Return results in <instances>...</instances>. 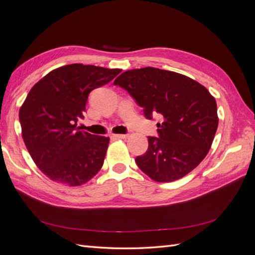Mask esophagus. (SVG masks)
<instances>
[{
	"label": "esophagus",
	"mask_w": 255,
	"mask_h": 255,
	"mask_svg": "<svg viewBox=\"0 0 255 255\" xmlns=\"http://www.w3.org/2000/svg\"><path fill=\"white\" fill-rule=\"evenodd\" d=\"M115 138H118V139H127L128 137V134H117V135H114Z\"/></svg>",
	"instance_id": "34e87169"
}]
</instances>
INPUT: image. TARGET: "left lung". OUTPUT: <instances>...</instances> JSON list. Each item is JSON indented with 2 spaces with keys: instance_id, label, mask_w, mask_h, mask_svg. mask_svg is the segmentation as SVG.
<instances>
[{
  "instance_id": "obj_1",
  "label": "left lung",
  "mask_w": 255,
  "mask_h": 255,
  "mask_svg": "<svg viewBox=\"0 0 255 255\" xmlns=\"http://www.w3.org/2000/svg\"><path fill=\"white\" fill-rule=\"evenodd\" d=\"M127 90L151 120L158 114V137H148V150L135 161L156 182L189 173L211 149L218 128L217 104L204 86L183 74L146 67L123 72L114 82Z\"/></svg>"
}]
</instances>
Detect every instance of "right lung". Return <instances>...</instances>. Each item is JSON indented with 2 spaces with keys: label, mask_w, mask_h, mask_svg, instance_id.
<instances>
[{
  "label": "right lung",
  "mask_w": 255,
  "mask_h": 255,
  "mask_svg": "<svg viewBox=\"0 0 255 255\" xmlns=\"http://www.w3.org/2000/svg\"><path fill=\"white\" fill-rule=\"evenodd\" d=\"M121 72L72 64L51 71L29 90L19 112L22 137L37 167L52 181L80 186L102 168L110 137L80 130L90 92Z\"/></svg>",
  "instance_id": "add662e5"
}]
</instances>
